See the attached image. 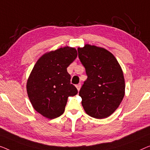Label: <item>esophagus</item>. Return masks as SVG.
I'll return each mask as SVG.
<instances>
[{"label": "esophagus", "mask_w": 150, "mask_h": 150, "mask_svg": "<svg viewBox=\"0 0 150 150\" xmlns=\"http://www.w3.org/2000/svg\"><path fill=\"white\" fill-rule=\"evenodd\" d=\"M76 88H77L78 91H79L80 88H81V84H77V85H76Z\"/></svg>", "instance_id": "1"}]
</instances>
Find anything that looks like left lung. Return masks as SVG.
<instances>
[{
	"mask_svg": "<svg viewBox=\"0 0 150 150\" xmlns=\"http://www.w3.org/2000/svg\"><path fill=\"white\" fill-rule=\"evenodd\" d=\"M77 50L88 76L79 93L82 106L91 117L107 118L117 110L124 98L122 69L115 56L103 48L86 44Z\"/></svg>",
	"mask_w": 150,
	"mask_h": 150,
	"instance_id": "obj_1",
	"label": "left lung"
}]
</instances>
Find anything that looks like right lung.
Segmentation results:
<instances>
[{
	"label": "right lung",
	"instance_id": "obj_1",
	"mask_svg": "<svg viewBox=\"0 0 150 150\" xmlns=\"http://www.w3.org/2000/svg\"><path fill=\"white\" fill-rule=\"evenodd\" d=\"M77 57L74 48L65 46L42 55L27 82V91L33 108L49 119L63 114L69 96L77 93L67 70Z\"/></svg>",
	"mask_w": 150,
	"mask_h": 150
}]
</instances>
